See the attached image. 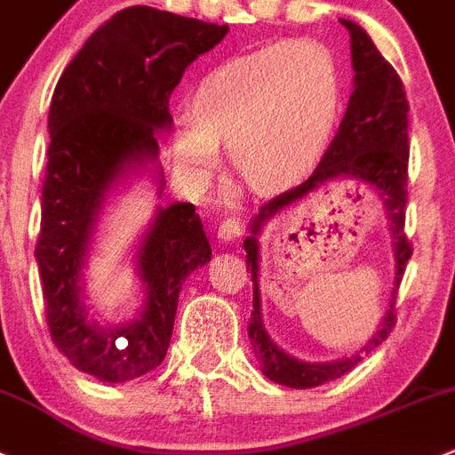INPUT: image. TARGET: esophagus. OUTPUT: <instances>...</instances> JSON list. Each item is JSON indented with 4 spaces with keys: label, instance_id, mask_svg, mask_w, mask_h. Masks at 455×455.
Returning <instances> with one entry per match:
<instances>
[{
    "label": "esophagus",
    "instance_id": "34e87169",
    "mask_svg": "<svg viewBox=\"0 0 455 455\" xmlns=\"http://www.w3.org/2000/svg\"><path fill=\"white\" fill-rule=\"evenodd\" d=\"M241 235H243V228H241V223L236 219L223 220V223L219 225V232H216V236H219L220 241H236Z\"/></svg>",
    "mask_w": 455,
    "mask_h": 455
}]
</instances>
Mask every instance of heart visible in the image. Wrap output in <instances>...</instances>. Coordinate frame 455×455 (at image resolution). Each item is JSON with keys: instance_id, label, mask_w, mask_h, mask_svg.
<instances>
[{"instance_id": "1", "label": "heart", "mask_w": 455, "mask_h": 455, "mask_svg": "<svg viewBox=\"0 0 455 455\" xmlns=\"http://www.w3.org/2000/svg\"><path fill=\"white\" fill-rule=\"evenodd\" d=\"M341 105L335 58L313 40H285L239 55L207 73L192 111L174 120V158L185 179L203 183L228 145L235 172L257 192L308 174Z\"/></svg>"}]
</instances>
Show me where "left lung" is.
I'll return each mask as SVG.
<instances>
[{
	"label": "left lung",
	"instance_id": "8db88e82",
	"mask_svg": "<svg viewBox=\"0 0 455 455\" xmlns=\"http://www.w3.org/2000/svg\"><path fill=\"white\" fill-rule=\"evenodd\" d=\"M350 33V58H353V93L341 118L335 138L326 154L319 160L308 180L263 203L259 214L250 223V236L243 241L245 261L252 276V315H250L248 337L254 355L261 364L263 375L276 384L290 388H313L331 379L341 378L353 366L364 360V355L378 348L395 323V295L404 275L406 261L413 254L409 239L404 236V205H406V172H409V100L395 68L375 49L366 30L355 21L341 20ZM348 178L362 182L371 191H378L385 201L389 227L394 236L396 257V279L394 280L392 301L380 331L366 347L350 358L337 363H301L279 349L265 332L260 317V293L258 292V235L262 223L276 211L300 200L306 193L318 188L331 180Z\"/></svg>",
	"mask_w": 455,
	"mask_h": 455
}]
</instances>
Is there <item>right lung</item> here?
<instances>
[{
  "mask_svg": "<svg viewBox=\"0 0 455 455\" xmlns=\"http://www.w3.org/2000/svg\"><path fill=\"white\" fill-rule=\"evenodd\" d=\"M228 30L151 6L124 8L84 42L53 91L36 245L46 323L60 353L102 382L140 378L163 362L185 276L212 259L192 203L158 207L136 254L140 315L100 326L82 299V267L107 194L158 158L156 132L172 127V91ZM156 180L163 194L160 174Z\"/></svg>",
  "mask_w": 455,
  "mask_h": 455,
  "instance_id": "obj_1",
  "label": "right lung"
}]
</instances>
